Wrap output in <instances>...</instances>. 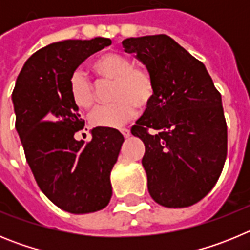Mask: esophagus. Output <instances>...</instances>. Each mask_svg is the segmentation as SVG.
<instances>
[{
	"label": "esophagus",
	"instance_id": "esophagus-1",
	"mask_svg": "<svg viewBox=\"0 0 250 250\" xmlns=\"http://www.w3.org/2000/svg\"><path fill=\"white\" fill-rule=\"evenodd\" d=\"M121 134L124 135V138H129L130 136V130L126 129V127H123V129H120Z\"/></svg>",
	"mask_w": 250,
	"mask_h": 250
}]
</instances>
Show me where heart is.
Segmentation results:
<instances>
[{"label": "heart", "instance_id": "obj_1", "mask_svg": "<svg viewBox=\"0 0 250 250\" xmlns=\"http://www.w3.org/2000/svg\"><path fill=\"white\" fill-rule=\"evenodd\" d=\"M92 70L99 79L112 83L114 104L95 110L90 120L96 126L121 127L138 114V106L146 107L154 100L156 85L151 72L135 66L131 57L119 52H107L95 60ZM70 95L79 109H92L98 101L94 85L80 70L72 72L68 81Z\"/></svg>", "mask_w": 250, "mask_h": 250}]
</instances>
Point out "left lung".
Instances as JSON below:
<instances>
[{
  "instance_id": "1",
  "label": "left lung",
  "mask_w": 250,
  "mask_h": 250,
  "mask_svg": "<svg viewBox=\"0 0 250 250\" xmlns=\"http://www.w3.org/2000/svg\"><path fill=\"white\" fill-rule=\"evenodd\" d=\"M123 46L156 85L154 100L131 130L145 144L147 190L163 207H190L213 189L227 159L222 95L204 63L167 35L130 37Z\"/></svg>"
}]
</instances>
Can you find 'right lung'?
Returning a JSON list of instances; mask_svg holds the SVG:
<instances>
[{
  "label": "right lung",
  "mask_w": 250,
  "mask_h": 250,
  "mask_svg": "<svg viewBox=\"0 0 250 250\" xmlns=\"http://www.w3.org/2000/svg\"><path fill=\"white\" fill-rule=\"evenodd\" d=\"M111 40H66L40 48L27 60L12 92L16 130L26 160L42 193L72 214L94 213L109 204L110 173L124 136L111 127L91 130L89 143L75 134L85 121L70 95L72 72Z\"/></svg>",
  "instance_id": "obj_1"
}]
</instances>
